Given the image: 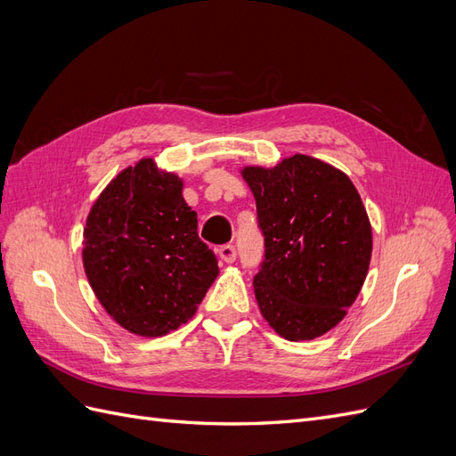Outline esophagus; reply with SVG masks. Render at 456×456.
<instances>
[{
  "label": "esophagus",
  "mask_w": 456,
  "mask_h": 456,
  "mask_svg": "<svg viewBox=\"0 0 456 456\" xmlns=\"http://www.w3.org/2000/svg\"><path fill=\"white\" fill-rule=\"evenodd\" d=\"M218 256L220 258H223L224 262H228V265H230V262H233V260H236V247H233V245H223V247H218Z\"/></svg>",
  "instance_id": "1"
}]
</instances>
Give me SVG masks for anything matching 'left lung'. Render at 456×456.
Listing matches in <instances>:
<instances>
[{
  "instance_id": "8db88e82",
  "label": "left lung",
  "mask_w": 456,
  "mask_h": 456,
  "mask_svg": "<svg viewBox=\"0 0 456 456\" xmlns=\"http://www.w3.org/2000/svg\"><path fill=\"white\" fill-rule=\"evenodd\" d=\"M241 175L265 236L253 280L262 315L287 340L325 335L367 278L372 233L360 194L333 165L302 154Z\"/></svg>"
}]
</instances>
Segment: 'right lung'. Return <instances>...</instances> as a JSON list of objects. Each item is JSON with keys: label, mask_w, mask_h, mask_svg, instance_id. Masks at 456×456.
Returning a JSON list of instances; mask_svg holds the SVG:
<instances>
[{"label": "right lung", "mask_w": 456, "mask_h": 456, "mask_svg": "<svg viewBox=\"0 0 456 456\" xmlns=\"http://www.w3.org/2000/svg\"><path fill=\"white\" fill-rule=\"evenodd\" d=\"M84 268L123 329L161 337L196 314L218 260L198 236L181 178L146 158L123 169L94 201L84 230Z\"/></svg>", "instance_id": "right-lung-1"}]
</instances>
